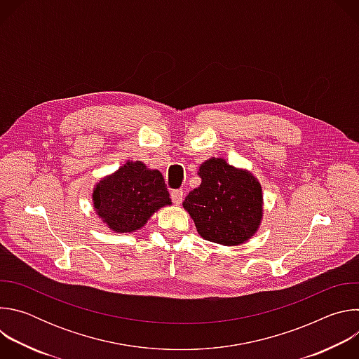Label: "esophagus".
Masks as SVG:
<instances>
[{
	"instance_id": "34e87169",
	"label": "esophagus",
	"mask_w": 359,
	"mask_h": 359,
	"mask_svg": "<svg viewBox=\"0 0 359 359\" xmlns=\"http://www.w3.org/2000/svg\"><path fill=\"white\" fill-rule=\"evenodd\" d=\"M170 197H172V200H173V203L176 204V206H179V204L183 201V190H180V189L172 190Z\"/></svg>"
}]
</instances>
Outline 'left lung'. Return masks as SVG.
Returning <instances> with one entry per match:
<instances>
[{"label": "left lung", "mask_w": 359, "mask_h": 359, "mask_svg": "<svg viewBox=\"0 0 359 359\" xmlns=\"http://www.w3.org/2000/svg\"><path fill=\"white\" fill-rule=\"evenodd\" d=\"M201 179L184 198L197 233L222 245H238L257 233L263 220V189L248 170L229 165L222 158L203 162Z\"/></svg>", "instance_id": "1"}]
</instances>
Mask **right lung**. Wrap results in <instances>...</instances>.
<instances>
[{
	"label": "right lung",
	"mask_w": 359,
	"mask_h": 359,
	"mask_svg": "<svg viewBox=\"0 0 359 359\" xmlns=\"http://www.w3.org/2000/svg\"><path fill=\"white\" fill-rule=\"evenodd\" d=\"M97 217L115 233L142 229L159 209L172 200L159 170L140 162L128 161L112 175L100 179L92 193Z\"/></svg>",
	"instance_id": "1"
}]
</instances>
